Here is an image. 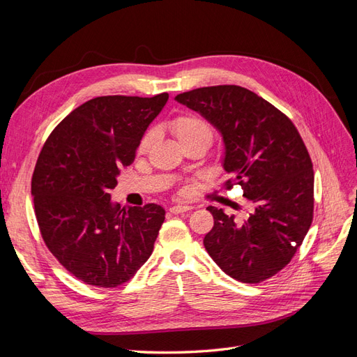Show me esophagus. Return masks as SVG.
I'll return each instance as SVG.
<instances>
[{"instance_id":"1","label":"esophagus","mask_w":357,"mask_h":357,"mask_svg":"<svg viewBox=\"0 0 357 357\" xmlns=\"http://www.w3.org/2000/svg\"><path fill=\"white\" fill-rule=\"evenodd\" d=\"M192 210V207H189V205H172V207L169 208V213L171 214H181V213H186Z\"/></svg>"}]
</instances>
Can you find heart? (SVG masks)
<instances>
[{"mask_svg": "<svg viewBox=\"0 0 357 357\" xmlns=\"http://www.w3.org/2000/svg\"><path fill=\"white\" fill-rule=\"evenodd\" d=\"M168 129L171 134L177 138V142L183 146H190V144H204L208 147L214 138V128L213 125L198 114H178L172 117L168 122ZM153 132L147 131L138 143V152L144 153L147 149L152 144Z\"/></svg>", "mask_w": 357, "mask_h": 357, "instance_id": "obj_1", "label": "heart"}]
</instances>
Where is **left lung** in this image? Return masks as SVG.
Wrapping results in <instances>:
<instances>
[{
	"mask_svg": "<svg viewBox=\"0 0 357 357\" xmlns=\"http://www.w3.org/2000/svg\"><path fill=\"white\" fill-rule=\"evenodd\" d=\"M180 104L199 112L225 139L226 190L241 186L250 210L243 222L208 207L214 226L204 245L225 274L256 284L274 277L304 241L314 211V171L294 122L241 86L183 92Z\"/></svg>",
	"mask_w": 357,
	"mask_h": 357,
	"instance_id": "8db88e82",
	"label": "left lung"
}]
</instances>
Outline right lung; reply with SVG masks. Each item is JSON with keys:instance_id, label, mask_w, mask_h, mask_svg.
Masks as SVG:
<instances>
[{"instance_id": "right-lung-1", "label": "right lung", "mask_w": 357, "mask_h": 357, "mask_svg": "<svg viewBox=\"0 0 357 357\" xmlns=\"http://www.w3.org/2000/svg\"><path fill=\"white\" fill-rule=\"evenodd\" d=\"M167 101V92L98 96L63 119L38 155L31 193L43 241L86 284L121 286L153 252L165 210L156 204L122 208L109 192Z\"/></svg>"}]
</instances>
